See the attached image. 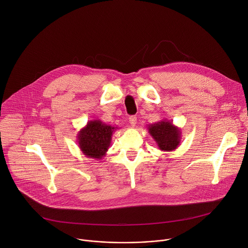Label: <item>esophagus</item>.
I'll return each instance as SVG.
<instances>
[{"instance_id": "34e87169", "label": "esophagus", "mask_w": 248, "mask_h": 248, "mask_svg": "<svg viewBox=\"0 0 248 248\" xmlns=\"http://www.w3.org/2000/svg\"><path fill=\"white\" fill-rule=\"evenodd\" d=\"M136 123H137V118H136L135 116L129 117V124H130L132 126H135Z\"/></svg>"}]
</instances>
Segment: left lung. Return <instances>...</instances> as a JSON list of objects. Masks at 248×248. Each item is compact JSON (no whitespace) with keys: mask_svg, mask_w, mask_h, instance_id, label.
I'll use <instances>...</instances> for the list:
<instances>
[{"mask_svg":"<svg viewBox=\"0 0 248 248\" xmlns=\"http://www.w3.org/2000/svg\"><path fill=\"white\" fill-rule=\"evenodd\" d=\"M147 128L160 151L171 152L180 145L181 130L169 120L164 119L149 124Z\"/></svg>","mask_w":248,"mask_h":248,"instance_id":"obj_1","label":"left lung"}]
</instances>
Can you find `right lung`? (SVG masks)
<instances>
[{
    "label": "right lung",
    "mask_w": 248,
    "mask_h": 248,
    "mask_svg": "<svg viewBox=\"0 0 248 248\" xmlns=\"http://www.w3.org/2000/svg\"><path fill=\"white\" fill-rule=\"evenodd\" d=\"M116 129H118L117 126L106 124L100 120L90 121L78 132L80 151L88 157L101 159L110 147L112 135Z\"/></svg>",
    "instance_id": "add662e5"
}]
</instances>
